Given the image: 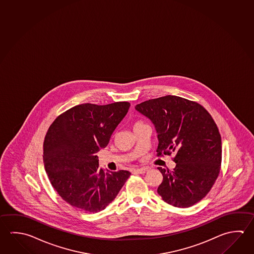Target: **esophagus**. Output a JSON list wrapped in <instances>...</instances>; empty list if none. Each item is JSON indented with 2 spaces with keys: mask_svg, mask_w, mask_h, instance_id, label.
I'll use <instances>...</instances> for the list:
<instances>
[{
  "mask_svg": "<svg viewBox=\"0 0 254 254\" xmlns=\"http://www.w3.org/2000/svg\"><path fill=\"white\" fill-rule=\"evenodd\" d=\"M148 170H149V169H147V168H139V169H133V172L138 174H144L146 173Z\"/></svg>",
  "mask_w": 254,
  "mask_h": 254,
  "instance_id": "esophagus-1",
  "label": "esophagus"
}]
</instances>
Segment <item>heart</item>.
<instances>
[{"instance_id": "1", "label": "heart", "mask_w": 254, "mask_h": 254, "mask_svg": "<svg viewBox=\"0 0 254 254\" xmlns=\"http://www.w3.org/2000/svg\"><path fill=\"white\" fill-rule=\"evenodd\" d=\"M142 124H144V123L142 122V121H136V122L133 124V127H137V126L142 125Z\"/></svg>"}]
</instances>
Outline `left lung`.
<instances>
[{
	"label": "left lung",
	"mask_w": 254,
	"mask_h": 254,
	"mask_svg": "<svg viewBox=\"0 0 254 254\" xmlns=\"http://www.w3.org/2000/svg\"><path fill=\"white\" fill-rule=\"evenodd\" d=\"M135 110L155 126L157 156L175 154L171 171L158 168L163 180L158 193L167 203L188 208L209 193L222 160L221 136L211 115L200 103L166 95L137 104Z\"/></svg>",
	"instance_id": "left-lung-1"
}]
</instances>
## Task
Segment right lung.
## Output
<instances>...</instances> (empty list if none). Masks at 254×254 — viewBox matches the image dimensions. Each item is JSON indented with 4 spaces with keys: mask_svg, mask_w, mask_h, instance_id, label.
<instances>
[{
    "mask_svg": "<svg viewBox=\"0 0 254 254\" xmlns=\"http://www.w3.org/2000/svg\"><path fill=\"white\" fill-rule=\"evenodd\" d=\"M130 103H83L59 115L44 141V163L50 182L63 200L96 213L116 198L131 173H104L96 153L107 146Z\"/></svg>",
    "mask_w": 254,
    "mask_h": 254,
    "instance_id": "1",
    "label": "right lung"
}]
</instances>
